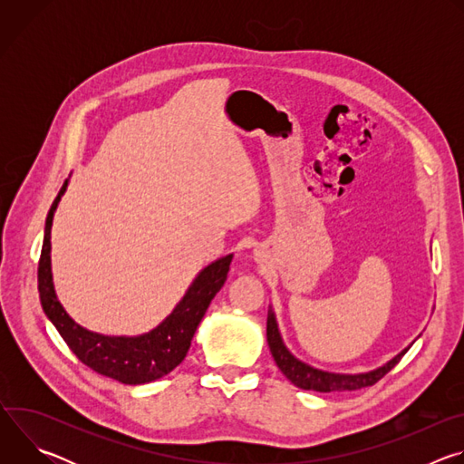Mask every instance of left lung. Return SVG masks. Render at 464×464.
Masks as SVG:
<instances>
[{
  "instance_id": "1",
  "label": "left lung",
  "mask_w": 464,
  "mask_h": 464,
  "mask_svg": "<svg viewBox=\"0 0 464 464\" xmlns=\"http://www.w3.org/2000/svg\"><path fill=\"white\" fill-rule=\"evenodd\" d=\"M266 338H268V345L272 351V356L277 363V367L281 369V372L295 385L306 391H319V392H333V391H356L362 387H369L374 385L380 378H383L396 363L401 362V358L410 351L404 349L402 353L396 354L392 360H389L385 365L369 371V372H360V374H340V372H328V371H321L315 369L301 360H297L285 345L279 326H277V319L274 310L270 308L268 312V323H266Z\"/></svg>"
}]
</instances>
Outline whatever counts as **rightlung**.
<instances>
[{"instance_id":"obj_1","label":"right lung","mask_w":464,"mask_h":464,"mask_svg":"<svg viewBox=\"0 0 464 464\" xmlns=\"http://www.w3.org/2000/svg\"><path fill=\"white\" fill-rule=\"evenodd\" d=\"M65 181L54 198L45 220V235L38 262V292L45 315L73 354L95 372L126 385L154 382L178 367L190 347L198 324L227 279L233 255L206 266L188 286L172 314L141 336H104L75 323L60 304L51 274V226L56 206L65 192Z\"/></svg>"}]
</instances>
